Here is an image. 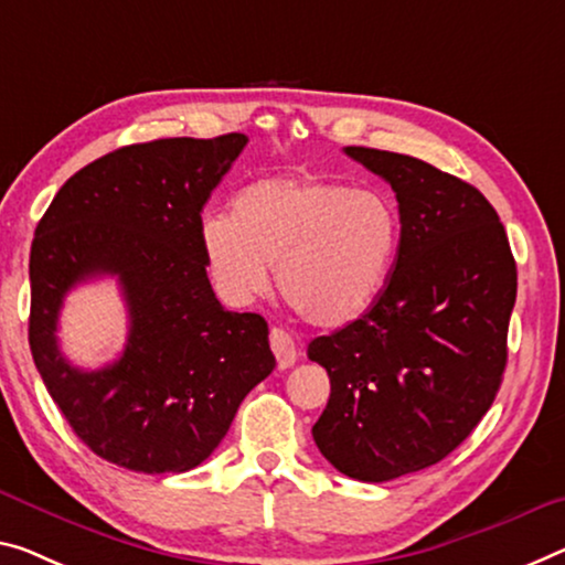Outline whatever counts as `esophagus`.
Wrapping results in <instances>:
<instances>
[{
    "instance_id": "1",
    "label": "esophagus",
    "mask_w": 565,
    "mask_h": 565,
    "mask_svg": "<svg viewBox=\"0 0 565 565\" xmlns=\"http://www.w3.org/2000/svg\"><path fill=\"white\" fill-rule=\"evenodd\" d=\"M270 345H273V353L277 359V366H280V369L295 366V361H298V349H295V343H292V338H290L288 331H282V328H273Z\"/></svg>"
}]
</instances>
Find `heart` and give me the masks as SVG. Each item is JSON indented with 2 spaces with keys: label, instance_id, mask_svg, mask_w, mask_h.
Here are the masks:
<instances>
[{
  "label": "heart",
  "instance_id": "heart-1",
  "mask_svg": "<svg viewBox=\"0 0 565 565\" xmlns=\"http://www.w3.org/2000/svg\"><path fill=\"white\" fill-rule=\"evenodd\" d=\"M402 222L379 189H351L323 173L257 179L232 196L230 216L199 224L210 280L232 306L277 288L312 326L361 318L394 270Z\"/></svg>",
  "mask_w": 565,
  "mask_h": 565
}]
</instances>
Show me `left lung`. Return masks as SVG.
I'll use <instances>...</instances> for the list:
<instances>
[{"label":"left lung","instance_id":"left-lung-1","mask_svg":"<svg viewBox=\"0 0 565 565\" xmlns=\"http://www.w3.org/2000/svg\"><path fill=\"white\" fill-rule=\"evenodd\" d=\"M343 151L392 184L402 242L373 308L308 345L331 379L312 439L338 472L386 482L437 465L488 414L518 270L498 212L472 184L414 156Z\"/></svg>","mask_w":565,"mask_h":565}]
</instances>
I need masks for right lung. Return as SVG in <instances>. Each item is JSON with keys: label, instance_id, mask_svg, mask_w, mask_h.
<instances>
[{"label": "right lung", "instance_id": "add662e5", "mask_svg": "<svg viewBox=\"0 0 565 565\" xmlns=\"http://www.w3.org/2000/svg\"><path fill=\"white\" fill-rule=\"evenodd\" d=\"M245 146V134L124 146L67 179L34 230V366L81 441L126 470H194L275 369L265 318L222 308L199 249L206 199ZM100 274L121 285L129 338L85 372L58 351L56 318Z\"/></svg>", "mask_w": 565, "mask_h": 565}]
</instances>
